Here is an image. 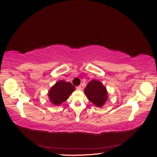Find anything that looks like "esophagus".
<instances>
[{
    "label": "esophagus",
    "mask_w": 157,
    "mask_h": 157,
    "mask_svg": "<svg viewBox=\"0 0 157 157\" xmlns=\"http://www.w3.org/2000/svg\"><path fill=\"white\" fill-rule=\"evenodd\" d=\"M77 90H80L82 89V88H81V86H77Z\"/></svg>",
    "instance_id": "esophagus-1"
}]
</instances>
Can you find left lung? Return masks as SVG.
<instances>
[{
  "label": "left lung",
  "instance_id": "obj_1",
  "mask_svg": "<svg viewBox=\"0 0 157 157\" xmlns=\"http://www.w3.org/2000/svg\"><path fill=\"white\" fill-rule=\"evenodd\" d=\"M84 91L88 100L97 107H103L108 99L107 88L98 80H92L90 81Z\"/></svg>",
  "mask_w": 157,
  "mask_h": 157
}]
</instances>
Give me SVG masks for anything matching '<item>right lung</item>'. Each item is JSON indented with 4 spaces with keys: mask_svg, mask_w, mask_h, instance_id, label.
I'll return each mask as SVG.
<instances>
[{
    "mask_svg": "<svg viewBox=\"0 0 157 157\" xmlns=\"http://www.w3.org/2000/svg\"><path fill=\"white\" fill-rule=\"evenodd\" d=\"M75 90V87L69 82L59 80L49 90L48 96L52 105L58 106L67 100L70 95Z\"/></svg>",
    "mask_w": 157,
    "mask_h": 157,
    "instance_id": "obj_1",
    "label": "right lung"
}]
</instances>
